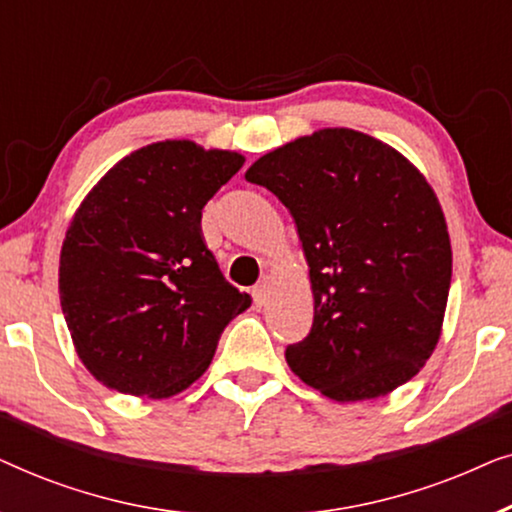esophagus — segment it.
Returning a JSON list of instances; mask_svg holds the SVG:
<instances>
[{"label": "esophagus", "mask_w": 512, "mask_h": 512, "mask_svg": "<svg viewBox=\"0 0 512 512\" xmlns=\"http://www.w3.org/2000/svg\"><path fill=\"white\" fill-rule=\"evenodd\" d=\"M268 291H270V279H268V277H265L261 284L254 286V291H251V296H254V303H256L258 307L265 305V300H268Z\"/></svg>", "instance_id": "1"}]
</instances>
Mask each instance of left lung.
<instances>
[{
    "mask_svg": "<svg viewBox=\"0 0 512 512\" xmlns=\"http://www.w3.org/2000/svg\"><path fill=\"white\" fill-rule=\"evenodd\" d=\"M247 181L289 209L310 268V333L286 347L293 373L333 401L387 396L438 345L452 279L443 209L380 139L319 130L265 153Z\"/></svg>",
    "mask_w": 512,
    "mask_h": 512,
    "instance_id": "obj_1",
    "label": "left lung"
}]
</instances>
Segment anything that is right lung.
Returning a JSON list of instances; mask_svg holds the SVG:
<instances>
[{
	"instance_id": "1",
	"label": "right lung",
	"mask_w": 512,
	"mask_h": 512,
	"mask_svg": "<svg viewBox=\"0 0 512 512\" xmlns=\"http://www.w3.org/2000/svg\"><path fill=\"white\" fill-rule=\"evenodd\" d=\"M244 165L186 139L144 146L76 209L60 254V305L83 366L104 387L167 398L205 373L251 298L226 282L202 207Z\"/></svg>"
}]
</instances>
